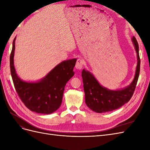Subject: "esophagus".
<instances>
[{"label": "esophagus", "instance_id": "34e87169", "mask_svg": "<svg viewBox=\"0 0 150 150\" xmlns=\"http://www.w3.org/2000/svg\"><path fill=\"white\" fill-rule=\"evenodd\" d=\"M84 64V61L82 59H78L76 63V68L78 69H81Z\"/></svg>", "mask_w": 150, "mask_h": 150}]
</instances>
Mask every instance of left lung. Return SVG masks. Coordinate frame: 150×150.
Wrapping results in <instances>:
<instances>
[{
	"mask_svg": "<svg viewBox=\"0 0 150 150\" xmlns=\"http://www.w3.org/2000/svg\"><path fill=\"white\" fill-rule=\"evenodd\" d=\"M132 41L137 54L138 63L133 82L126 88L116 91L108 89L99 84L91 73L83 69L82 78L85 102L92 111L99 113L112 111L123 106L132 97L137 86L140 70L139 46L134 37H133Z\"/></svg>",
	"mask_w": 150,
	"mask_h": 150,
	"instance_id": "1",
	"label": "left lung"
}]
</instances>
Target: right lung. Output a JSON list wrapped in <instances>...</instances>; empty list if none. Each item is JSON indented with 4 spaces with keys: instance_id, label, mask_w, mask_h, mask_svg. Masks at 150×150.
I'll list each match as a JSON object with an SVG mask.
<instances>
[{
    "instance_id": "add662e5",
    "label": "right lung",
    "mask_w": 150,
    "mask_h": 150,
    "mask_svg": "<svg viewBox=\"0 0 150 150\" xmlns=\"http://www.w3.org/2000/svg\"><path fill=\"white\" fill-rule=\"evenodd\" d=\"M15 40L10 56L11 72L18 96L29 110L40 114H51L60 107L64 87L72 76L76 59L57 65L46 76L36 83H28L17 76L13 66Z\"/></svg>"
}]
</instances>
